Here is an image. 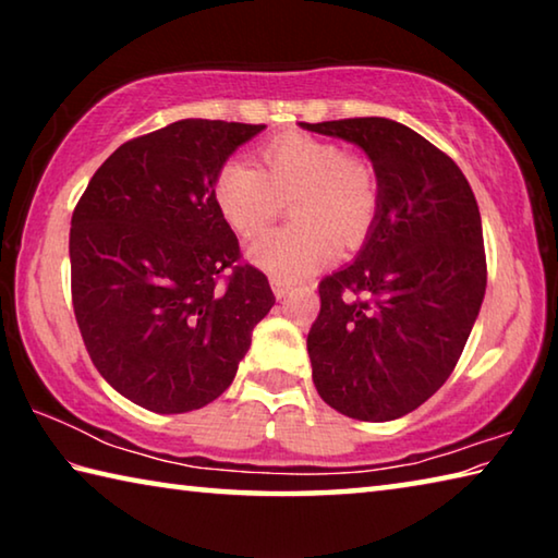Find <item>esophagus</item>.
<instances>
[{
	"instance_id": "34e87169",
	"label": "esophagus",
	"mask_w": 558,
	"mask_h": 558,
	"mask_svg": "<svg viewBox=\"0 0 558 558\" xmlns=\"http://www.w3.org/2000/svg\"><path fill=\"white\" fill-rule=\"evenodd\" d=\"M272 292H276L278 300H286L290 292H292V286H290V282H286V280L272 278Z\"/></svg>"
}]
</instances>
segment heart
Instances as JSON below:
<instances>
[{
    "label": "heart",
    "instance_id": "heart-1",
    "mask_svg": "<svg viewBox=\"0 0 558 558\" xmlns=\"http://www.w3.org/2000/svg\"><path fill=\"white\" fill-rule=\"evenodd\" d=\"M260 162L263 169L231 159L214 182L219 211L243 239L266 231L290 202L295 221L251 243V263L278 280H302L337 258L339 241H364L379 209V182L366 159L290 132L260 149Z\"/></svg>",
    "mask_w": 558,
    "mask_h": 558
}]
</instances>
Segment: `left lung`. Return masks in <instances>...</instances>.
<instances>
[{"label": "left lung", "instance_id": "obj_1", "mask_svg": "<svg viewBox=\"0 0 558 558\" xmlns=\"http://www.w3.org/2000/svg\"><path fill=\"white\" fill-rule=\"evenodd\" d=\"M302 128L362 147L379 182L356 258L319 282L323 305L307 335L313 381L349 418H401L446 384L483 305L475 194L446 153L396 120Z\"/></svg>", "mask_w": 558, "mask_h": 558}]
</instances>
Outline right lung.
<instances>
[{
    "instance_id": "obj_1",
    "label": "right lung",
    "mask_w": 558,
    "mask_h": 558,
    "mask_svg": "<svg viewBox=\"0 0 558 558\" xmlns=\"http://www.w3.org/2000/svg\"><path fill=\"white\" fill-rule=\"evenodd\" d=\"M260 130L189 118L130 140L75 206V323L102 379L147 411L186 413L219 399L276 305L214 199L226 159Z\"/></svg>"
}]
</instances>
